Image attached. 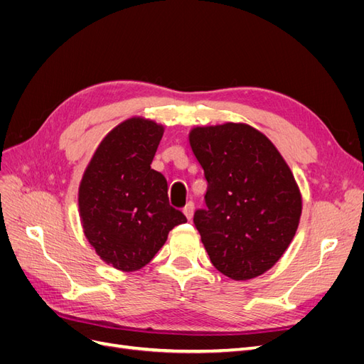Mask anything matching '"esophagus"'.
Instances as JSON below:
<instances>
[{
    "instance_id": "1",
    "label": "esophagus",
    "mask_w": 364,
    "mask_h": 364,
    "mask_svg": "<svg viewBox=\"0 0 364 364\" xmlns=\"http://www.w3.org/2000/svg\"><path fill=\"white\" fill-rule=\"evenodd\" d=\"M193 213H194V202H186V205L183 206V214L186 218H191L193 217Z\"/></svg>"
}]
</instances>
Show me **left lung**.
Listing matches in <instances>:
<instances>
[{
    "label": "left lung",
    "instance_id": "left-lung-1",
    "mask_svg": "<svg viewBox=\"0 0 364 364\" xmlns=\"http://www.w3.org/2000/svg\"><path fill=\"white\" fill-rule=\"evenodd\" d=\"M190 144L208 182L205 208L193 220L209 259L230 279L259 277L299 225L302 200L289 165L247 124L196 127Z\"/></svg>",
    "mask_w": 364,
    "mask_h": 364
}]
</instances>
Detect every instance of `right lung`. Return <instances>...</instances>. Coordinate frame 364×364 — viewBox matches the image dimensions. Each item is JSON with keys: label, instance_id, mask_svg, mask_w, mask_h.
I'll return each mask as SVG.
<instances>
[{"label": "right lung", "instance_id": "1", "mask_svg": "<svg viewBox=\"0 0 364 364\" xmlns=\"http://www.w3.org/2000/svg\"><path fill=\"white\" fill-rule=\"evenodd\" d=\"M162 126L132 118L109 132L87 165L79 190L85 235L115 269L144 267L170 230L186 222L168 202L167 179L150 164Z\"/></svg>", "mask_w": 364, "mask_h": 364}]
</instances>
